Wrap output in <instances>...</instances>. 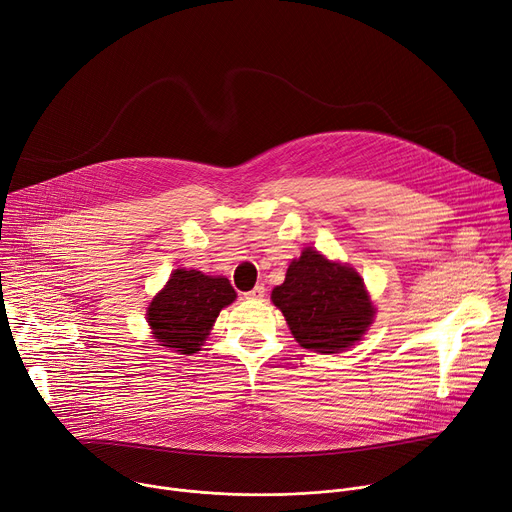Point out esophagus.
Masks as SVG:
<instances>
[{"instance_id":"34e87169","label":"esophagus","mask_w":512,"mask_h":512,"mask_svg":"<svg viewBox=\"0 0 512 512\" xmlns=\"http://www.w3.org/2000/svg\"><path fill=\"white\" fill-rule=\"evenodd\" d=\"M245 298L247 300H263L265 298V287L263 285H255L251 291H247Z\"/></svg>"}]
</instances>
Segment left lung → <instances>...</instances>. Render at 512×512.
<instances>
[{"label":"left lung","instance_id":"obj_1","mask_svg":"<svg viewBox=\"0 0 512 512\" xmlns=\"http://www.w3.org/2000/svg\"><path fill=\"white\" fill-rule=\"evenodd\" d=\"M271 302L300 346L322 354L354 346L375 318L360 275L312 247L289 263L285 281L271 291Z\"/></svg>","mask_w":512,"mask_h":512}]
</instances>
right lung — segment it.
Instances as JSON below:
<instances>
[{"label":"right lung","mask_w":512,"mask_h":512,"mask_svg":"<svg viewBox=\"0 0 512 512\" xmlns=\"http://www.w3.org/2000/svg\"><path fill=\"white\" fill-rule=\"evenodd\" d=\"M235 298L237 291L223 275L176 269L148 308L152 334L160 346L194 354L208 338L218 314Z\"/></svg>","instance_id":"obj_1"}]
</instances>
